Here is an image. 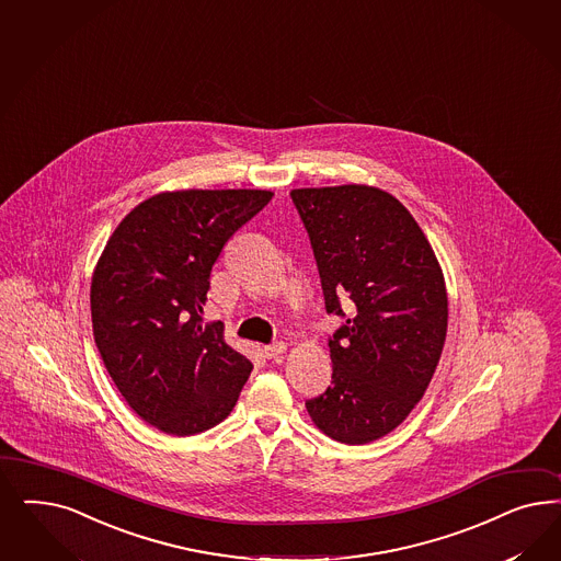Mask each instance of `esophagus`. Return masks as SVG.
I'll return each mask as SVG.
<instances>
[{"label": "esophagus", "instance_id": "1", "mask_svg": "<svg viewBox=\"0 0 561 561\" xmlns=\"http://www.w3.org/2000/svg\"><path fill=\"white\" fill-rule=\"evenodd\" d=\"M285 351H287V344L285 343L268 344V346L264 348V355H266L268 359H278Z\"/></svg>", "mask_w": 561, "mask_h": 561}]
</instances>
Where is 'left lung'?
<instances>
[{
	"label": "left lung",
	"instance_id": "8db88e82",
	"mask_svg": "<svg viewBox=\"0 0 561 561\" xmlns=\"http://www.w3.org/2000/svg\"><path fill=\"white\" fill-rule=\"evenodd\" d=\"M318 262L325 311L353 318L330 339L332 383L306 402L320 432L369 444L423 398L448 330L434 248L392 194L365 183L293 190Z\"/></svg>",
	"mask_w": 561,
	"mask_h": 561
}]
</instances>
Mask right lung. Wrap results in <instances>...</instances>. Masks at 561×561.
<instances>
[{
	"mask_svg": "<svg viewBox=\"0 0 561 561\" xmlns=\"http://www.w3.org/2000/svg\"><path fill=\"white\" fill-rule=\"evenodd\" d=\"M268 190H180L140 202L108 237L91 283L94 343L127 404L169 435L227 419L253 365L204 322L210 272Z\"/></svg>",
	"mask_w": 561,
	"mask_h": 561,
	"instance_id": "add662e5",
	"label": "right lung"
}]
</instances>
